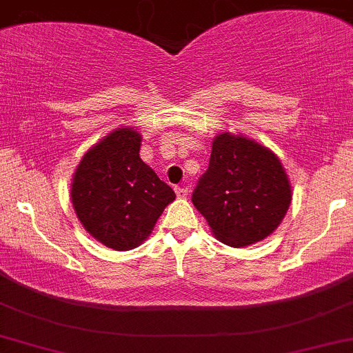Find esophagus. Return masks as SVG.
<instances>
[{"mask_svg": "<svg viewBox=\"0 0 353 353\" xmlns=\"http://www.w3.org/2000/svg\"><path fill=\"white\" fill-rule=\"evenodd\" d=\"M176 194H177V197H185L188 196V188H176Z\"/></svg>", "mask_w": 353, "mask_h": 353, "instance_id": "1", "label": "esophagus"}]
</instances>
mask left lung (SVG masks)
Listing matches in <instances>:
<instances>
[{
	"mask_svg": "<svg viewBox=\"0 0 353 353\" xmlns=\"http://www.w3.org/2000/svg\"><path fill=\"white\" fill-rule=\"evenodd\" d=\"M192 203L224 245L241 248L270 236L292 203V185L271 150L245 137L221 134Z\"/></svg>",
	"mask_w": 353,
	"mask_h": 353,
	"instance_id": "left-lung-1",
	"label": "left lung"
}]
</instances>
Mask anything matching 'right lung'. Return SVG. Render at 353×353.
Returning a JSON list of instances; mask_svg holds the SVG:
<instances>
[{
  "mask_svg": "<svg viewBox=\"0 0 353 353\" xmlns=\"http://www.w3.org/2000/svg\"><path fill=\"white\" fill-rule=\"evenodd\" d=\"M139 150L135 130H115L85 154L73 177L72 203L80 223L117 251L141 245L176 197Z\"/></svg>",
  "mask_w": 353,
  "mask_h": 353,
  "instance_id": "right-lung-1",
  "label": "right lung"
}]
</instances>
